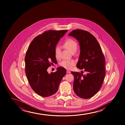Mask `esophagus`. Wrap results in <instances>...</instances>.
<instances>
[{
  "label": "esophagus",
  "mask_w": 125,
  "mask_h": 125,
  "mask_svg": "<svg viewBox=\"0 0 125 125\" xmlns=\"http://www.w3.org/2000/svg\"><path fill=\"white\" fill-rule=\"evenodd\" d=\"M67 73H70V71H69V70H67Z\"/></svg>",
  "instance_id": "1"
}]
</instances>
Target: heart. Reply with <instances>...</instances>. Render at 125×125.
Segmentation results:
<instances>
[{
	"mask_svg": "<svg viewBox=\"0 0 125 125\" xmlns=\"http://www.w3.org/2000/svg\"><path fill=\"white\" fill-rule=\"evenodd\" d=\"M63 47L68 50L69 51L72 53L75 52L77 50V43L76 41L71 38H69L66 40L63 44ZM60 48L59 46H57L55 49V57L58 58V53L60 51ZM75 64V62L73 60H63L60 63L61 67L66 69H70Z\"/></svg>",
	"mask_w": 125,
	"mask_h": 125,
	"instance_id": "heart-1",
	"label": "heart"
}]
</instances>
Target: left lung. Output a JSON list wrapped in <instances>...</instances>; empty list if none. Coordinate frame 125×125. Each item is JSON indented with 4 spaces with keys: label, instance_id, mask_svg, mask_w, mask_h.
I'll list each match as a JSON object with an SVG mask.
<instances>
[{
    "label": "left lung",
    "instance_id": "8db88e82",
    "mask_svg": "<svg viewBox=\"0 0 125 125\" xmlns=\"http://www.w3.org/2000/svg\"><path fill=\"white\" fill-rule=\"evenodd\" d=\"M70 36L75 38L79 43L80 53L77 68L86 72H71L74 75L73 88L77 96L82 99L92 97L101 88L105 75V59L99 43L95 37L87 31L74 30Z\"/></svg>",
    "mask_w": 125,
    "mask_h": 125
}]
</instances>
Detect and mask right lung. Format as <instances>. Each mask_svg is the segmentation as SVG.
<instances>
[{"label":"right lung","instance_id":"1","mask_svg":"<svg viewBox=\"0 0 125 125\" xmlns=\"http://www.w3.org/2000/svg\"><path fill=\"white\" fill-rule=\"evenodd\" d=\"M67 31H45L34 38L26 52L25 58L26 77L33 90L41 96L48 97L56 92L66 74L63 67H58L56 72L50 74L47 70L52 64L57 63L55 47Z\"/></svg>","mask_w":125,"mask_h":125}]
</instances>
